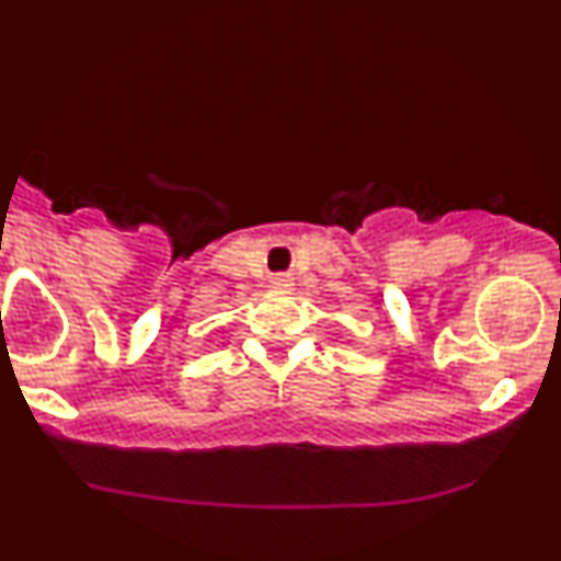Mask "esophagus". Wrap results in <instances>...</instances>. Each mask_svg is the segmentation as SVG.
I'll return each instance as SVG.
<instances>
[{"mask_svg": "<svg viewBox=\"0 0 561 561\" xmlns=\"http://www.w3.org/2000/svg\"><path fill=\"white\" fill-rule=\"evenodd\" d=\"M272 287L289 289V287H293V276H289V274H274L272 276Z\"/></svg>", "mask_w": 561, "mask_h": 561, "instance_id": "1", "label": "esophagus"}]
</instances>
